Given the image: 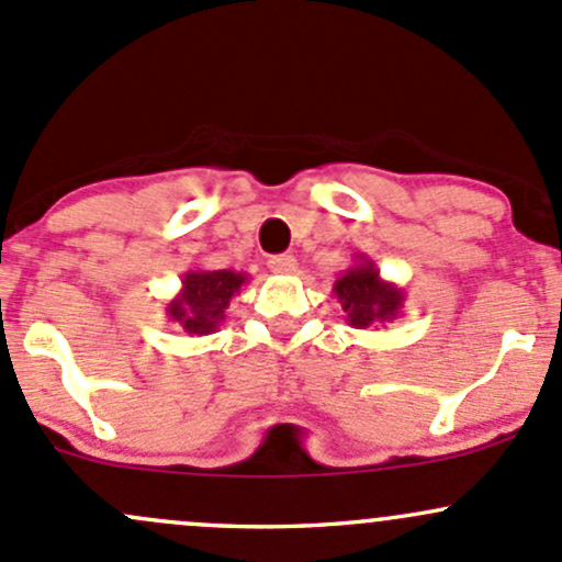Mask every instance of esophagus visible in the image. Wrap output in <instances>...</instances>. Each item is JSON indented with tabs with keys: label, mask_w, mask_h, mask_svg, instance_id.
Returning a JSON list of instances; mask_svg holds the SVG:
<instances>
[{
	"label": "esophagus",
	"mask_w": 562,
	"mask_h": 562,
	"mask_svg": "<svg viewBox=\"0 0 562 562\" xmlns=\"http://www.w3.org/2000/svg\"><path fill=\"white\" fill-rule=\"evenodd\" d=\"M268 268L273 270V273H281V276H289L297 270V257L294 255H276L268 259Z\"/></svg>",
	"instance_id": "esophagus-1"
}]
</instances>
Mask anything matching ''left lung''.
Returning <instances> with one entry per match:
<instances>
[{
    "instance_id": "left-lung-1",
    "label": "left lung",
    "mask_w": 562,
    "mask_h": 562,
    "mask_svg": "<svg viewBox=\"0 0 562 562\" xmlns=\"http://www.w3.org/2000/svg\"><path fill=\"white\" fill-rule=\"evenodd\" d=\"M331 292H335L337 303L346 313V322L353 329L394 322L404 307V289L380 279L378 265L367 255H356L353 265L342 270Z\"/></svg>"
}]
</instances>
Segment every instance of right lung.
<instances>
[{"instance_id":"right-lung-1","label":"right lung","mask_w":562,"mask_h":562,"mask_svg":"<svg viewBox=\"0 0 562 562\" xmlns=\"http://www.w3.org/2000/svg\"><path fill=\"white\" fill-rule=\"evenodd\" d=\"M246 281L249 273L235 270H187L179 294L166 303V318L192 337L214 335L225 324L231 300Z\"/></svg>"}]
</instances>
